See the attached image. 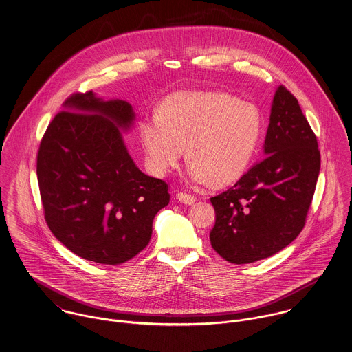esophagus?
I'll list each match as a JSON object with an SVG mask.
<instances>
[{
    "mask_svg": "<svg viewBox=\"0 0 352 352\" xmlns=\"http://www.w3.org/2000/svg\"><path fill=\"white\" fill-rule=\"evenodd\" d=\"M176 197L180 203H184V204H192V203L196 201V197L191 193H187V192H177Z\"/></svg>",
    "mask_w": 352,
    "mask_h": 352,
    "instance_id": "1",
    "label": "esophagus"
}]
</instances>
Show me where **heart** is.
<instances>
[{
    "instance_id": "b5f03b06",
    "label": "heart",
    "mask_w": 352,
    "mask_h": 352,
    "mask_svg": "<svg viewBox=\"0 0 352 352\" xmlns=\"http://www.w3.org/2000/svg\"><path fill=\"white\" fill-rule=\"evenodd\" d=\"M140 134L153 173L176 168L186 148L193 183L224 186L253 160L261 117L254 104L223 93H179L165 100L159 117L141 122Z\"/></svg>"
}]
</instances>
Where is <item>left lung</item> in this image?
<instances>
[{"instance_id": "obj_1", "label": "left lung", "mask_w": 352, "mask_h": 352, "mask_svg": "<svg viewBox=\"0 0 352 352\" xmlns=\"http://www.w3.org/2000/svg\"><path fill=\"white\" fill-rule=\"evenodd\" d=\"M266 157L211 197L214 250L236 265L278 253L305 226L320 170L318 138L298 100L278 86L265 138Z\"/></svg>"}]
</instances>
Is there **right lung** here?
Returning <instances> with one entry per match:
<instances>
[{
	"instance_id": "1",
	"label": "right lung",
	"mask_w": 352,
	"mask_h": 352,
	"mask_svg": "<svg viewBox=\"0 0 352 352\" xmlns=\"http://www.w3.org/2000/svg\"><path fill=\"white\" fill-rule=\"evenodd\" d=\"M64 109L37 152L45 222L76 256L124 263L149 243L153 219L169 203L168 184L142 173L129 156L118 128L134 120L130 103L87 91L68 96Z\"/></svg>"
}]
</instances>
